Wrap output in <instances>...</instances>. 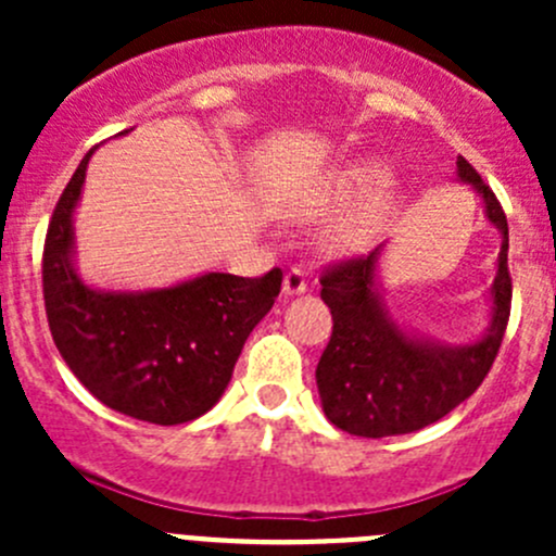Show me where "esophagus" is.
Wrapping results in <instances>:
<instances>
[{
	"label": "esophagus",
	"instance_id": "esophagus-1",
	"mask_svg": "<svg viewBox=\"0 0 556 556\" xmlns=\"http://www.w3.org/2000/svg\"><path fill=\"white\" fill-rule=\"evenodd\" d=\"M282 290H285V295L304 293V290H306V271H304V268H299V266L290 268V271L285 274Z\"/></svg>",
	"mask_w": 556,
	"mask_h": 556
}]
</instances>
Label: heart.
Returning a JSON list of instances; mask_svg holds the SVG:
<instances>
[{"mask_svg": "<svg viewBox=\"0 0 556 556\" xmlns=\"http://www.w3.org/2000/svg\"><path fill=\"white\" fill-rule=\"evenodd\" d=\"M374 179V172L366 166H346L323 179L317 185V190H312L309 199L301 204V217H325L330 212L341 210L344 204H350L363 188ZM384 212V199L382 195H371V199L363 201L361 206L344 215L341 220H336L328 231V242L336 250H357L368 242V239L377 233L379 223H382Z\"/></svg>", "mask_w": 556, "mask_h": 556, "instance_id": "1", "label": "heart"}]
</instances>
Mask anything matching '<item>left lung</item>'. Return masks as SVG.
I'll list each match as a JSON object with an SVG mask.
<instances>
[{"label": "left lung", "instance_id": "left-lung-1", "mask_svg": "<svg viewBox=\"0 0 556 556\" xmlns=\"http://www.w3.org/2000/svg\"><path fill=\"white\" fill-rule=\"evenodd\" d=\"M457 177L484 195L486 217L503 233L490 330L468 346L408 339L387 319L374 288L379 250L325 268L319 295L333 317V333L317 363V387L325 417L344 433L382 439L428 428L473 395L495 363L511 314L506 212L463 155Z\"/></svg>", "mask_w": 556, "mask_h": 556}]
</instances>
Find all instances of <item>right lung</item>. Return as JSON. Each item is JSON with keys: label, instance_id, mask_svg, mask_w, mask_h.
I'll return each instance as SVG.
<instances>
[{"label": "right lung", "instance_id": "right-lung-1", "mask_svg": "<svg viewBox=\"0 0 556 556\" xmlns=\"http://www.w3.org/2000/svg\"><path fill=\"white\" fill-rule=\"evenodd\" d=\"M88 150L66 182L42 250L50 336L70 371L104 406L153 425H182L220 401L247 336L274 306L282 271H212L148 293H99L72 268V212Z\"/></svg>", "mask_w": 556, "mask_h": 556}]
</instances>
